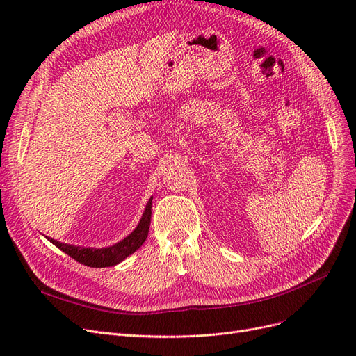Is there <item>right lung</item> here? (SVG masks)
Returning a JSON list of instances; mask_svg holds the SVG:
<instances>
[{
    "mask_svg": "<svg viewBox=\"0 0 356 356\" xmlns=\"http://www.w3.org/2000/svg\"><path fill=\"white\" fill-rule=\"evenodd\" d=\"M152 204H153V197L148 200L145 211L143 213V218L136 225V229L120 241L118 243L108 246V248H101V250H96V248H84V246H74L68 243H62L55 239L46 238L58 246L60 251L68 254L71 258H74L75 261H79L84 266L89 267H110L115 266L118 263H122L124 258H127L131 254H134L139 246H141L149 230V222H152Z\"/></svg>",
    "mask_w": 356,
    "mask_h": 356,
    "instance_id": "obj_1",
    "label": "right lung"
}]
</instances>
